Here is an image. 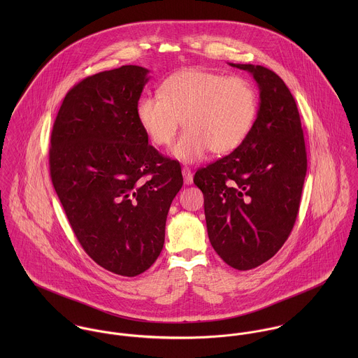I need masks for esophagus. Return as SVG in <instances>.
<instances>
[{
    "label": "esophagus",
    "instance_id": "1",
    "mask_svg": "<svg viewBox=\"0 0 358 358\" xmlns=\"http://www.w3.org/2000/svg\"><path fill=\"white\" fill-rule=\"evenodd\" d=\"M182 173H183L185 183H186V185H192V183H193V172H192V169L187 168V166H185V168L182 169Z\"/></svg>",
    "mask_w": 358,
    "mask_h": 358
}]
</instances>
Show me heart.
I'll list each match as a JSON object with an SVG mask.
<instances>
[{
  "label": "heart",
  "instance_id": "obj_1",
  "mask_svg": "<svg viewBox=\"0 0 358 358\" xmlns=\"http://www.w3.org/2000/svg\"><path fill=\"white\" fill-rule=\"evenodd\" d=\"M158 95H146L138 102V121L154 145L166 146L182 120L186 129L171 153L186 164L203 159L209 150L234 152L255 122V90L243 77L187 69L169 76L159 85Z\"/></svg>",
  "mask_w": 358,
  "mask_h": 358
}]
</instances>
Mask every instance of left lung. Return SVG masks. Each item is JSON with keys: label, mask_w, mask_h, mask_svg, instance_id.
I'll return each mask as SVG.
<instances>
[{"label": "left lung", "mask_w": 358, "mask_h": 358, "mask_svg": "<svg viewBox=\"0 0 358 358\" xmlns=\"http://www.w3.org/2000/svg\"><path fill=\"white\" fill-rule=\"evenodd\" d=\"M233 67L252 74L259 108L245 142L201 168L194 185L204 194L209 241L229 266L251 270L284 245L295 224L307 171L306 148L295 99L271 70Z\"/></svg>", "instance_id": "8db88e82"}]
</instances>
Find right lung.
I'll return each mask as SVG.
<instances>
[{"mask_svg": "<svg viewBox=\"0 0 358 358\" xmlns=\"http://www.w3.org/2000/svg\"><path fill=\"white\" fill-rule=\"evenodd\" d=\"M121 66L87 77L64 96L51 135L55 192L84 251L103 268L135 277L159 256L178 161L149 145L136 106L150 77Z\"/></svg>", "mask_w": 358, "mask_h": 358, "instance_id": "1", "label": "right lung"}]
</instances>
